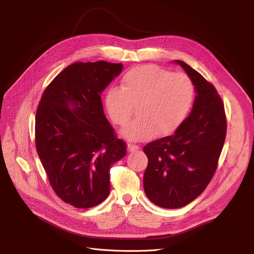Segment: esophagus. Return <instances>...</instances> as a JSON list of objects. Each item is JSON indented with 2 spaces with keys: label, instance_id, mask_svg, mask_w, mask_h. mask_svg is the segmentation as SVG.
Returning a JSON list of instances; mask_svg holds the SVG:
<instances>
[{
  "label": "esophagus",
  "instance_id": "34e87169",
  "mask_svg": "<svg viewBox=\"0 0 254 254\" xmlns=\"http://www.w3.org/2000/svg\"><path fill=\"white\" fill-rule=\"evenodd\" d=\"M127 148H128V151H129V152H134V151H137V150L140 149V146H139V145H134V144L129 143L128 146H127Z\"/></svg>",
  "mask_w": 254,
  "mask_h": 254
}]
</instances>
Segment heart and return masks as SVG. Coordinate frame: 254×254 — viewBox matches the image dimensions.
<instances>
[{
  "mask_svg": "<svg viewBox=\"0 0 254 254\" xmlns=\"http://www.w3.org/2000/svg\"><path fill=\"white\" fill-rule=\"evenodd\" d=\"M194 99V84L184 73H171L146 64L131 68L121 89L106 93V109L115 125L124 126L135 107L136 119L122 130L128 141L141 142L170 133L187 117Z\"/></svg>",
  "mask_w": 254,
  "mask_h": 254,
  "instance_id": "1",
  "label": "heart"
}]
</instances>
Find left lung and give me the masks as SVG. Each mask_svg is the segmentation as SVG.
Returning a JSON list of instances; mask_svg holds the SVG:
<instances>
[{
	"instance_id": "8db88e82",
	"label": "left lung",
	"mask_w": 254,
	"mask_h": 254,
	"mask_svg": "<svg viewBox=\"0 0 254 254\" xmlns=\"http://www.w3.org/2000/svg\"><path fill=\"white\" fill-rule=\"evenodd\" d=\"M193 81L196 97L189 117L176 131L144 146L148 164L143 184L149 200L164 209H178L196 199L207 187L218 165L227 120L216 89L181 60Z\"/></svg>"
}]
</instances>
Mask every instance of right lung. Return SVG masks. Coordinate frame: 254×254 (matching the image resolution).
<instances>
[{
  "mask_svg": "<svg viewBox=\"0 0 254 254\" xmlns=\"http://www.w3.org/2000/svg\"><path fill=\"white\" fill-rule=\"evenodd\" d=\"M122 64L75 63L44 90L36 112L35 141L49 181L65 203L88 209L110 191V168L126 156L106 119L102 92Z\"/></svg>",
  "mask_w": 254,
  "mask_h": 254,
  "instance_id": "right-lung-1",
  "label": "right lung"
}]
</instances>
